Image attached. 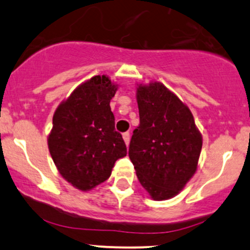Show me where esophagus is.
<instances>
[{
	"instance_id": "34e87169",
	"label": "esophagus",
	"mask_w": 250,
	"mask_h": 250,
	"mask_svg": "<svg viewBox=\"0 0 250 250\" xmlns=\"http://www.w3.org/2000/svg\"><path fill=\"white\" fill-rule=\"evenodd\" d=\"M123 140H125V146H129V142H130V135H129V133H125L123 134Z\"/></svg>"
}]
</instances>
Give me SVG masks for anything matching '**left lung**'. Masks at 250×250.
I'll return each mask as SVG.
<instances>
[{"label": "left lung", "mask_w": 250, "mask_h": 250, "mask_svg": "<svg viewBox=\"0 0 250 250\" xmlns=\"http://www.w3.org/2000/svg\"><path fill=\"white\" fill-rule=\"evenodd\" d=\"M136 85L140 125L131 136L129 157L150 199L169 200L196 173L202 135L188 105L163 83Z\"/></svg>", "instance_id": "left-lung-1"}]
</instances>
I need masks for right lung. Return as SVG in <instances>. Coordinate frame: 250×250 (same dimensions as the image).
Instances as JSON below:
<instances>
[{
	"label": "right lung",
	"mask_w": 250,
	"mask_h": 250,
	"mask_svg": "<svg viewBox=\"0 0 250 250\" xmlns=\"http://www.w3.org/2000/svg\"><path fill=\"white\" fill-rule=\"evenodd\" d=\"M119 89L107 75L82 82L56 108L48 148L61 176L89 191L109 179L115 162L127 155L115 130L110 100Z\"/></svg>",
	"instance_id": "add662e5"
}]
</instances>
